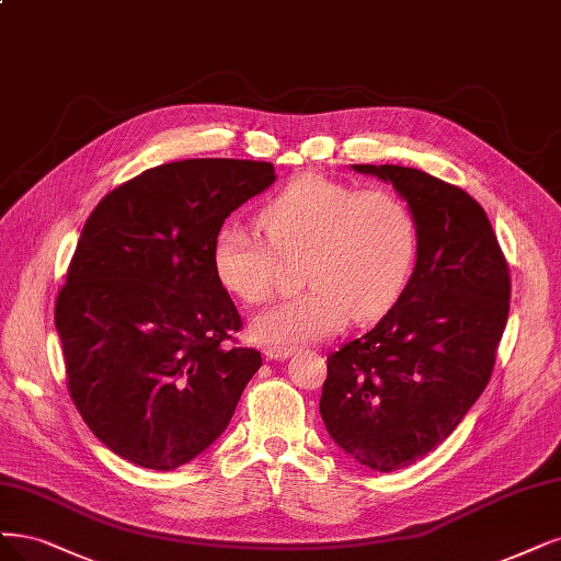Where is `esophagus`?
Returning <instances> with one entry per match:
<instances>
[{"mask_svg":"<svg viewBox=\"0 0 561 561\" xmlns=\"http://www.w3.org/2000/svg\"><path fill=\"white\" fill-rule=\"evenodd\" d=\"M289 355H295V347H266L264 351L266 359H287Z\"/></svg>","mask_w":561,"mask_h":561,"instance_id":"esophagus-1","label":"esophagus"}]
</instances>
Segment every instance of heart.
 <instances>
[{"label": "heart", "mask_w": 561, "mask_h": 561, "mask_svg": "<svg viewBox=\"0 0 561 561\" xmlns=\"http://www.w3.org/2000/svg\"><path fill=\"white\" fill-rule=\"evenodd\" d=\"M260 231L222 225L210 248L218 283L257 306L274 295L280 259L299 260L301 295L276 304L253 322L260 343L293 347L382 318L403 295L417 262L413 208L385 187L359 190L320 173L287 183L260 214Z\"/></svg>", "instance_id": "b5f03b06"}]
</instances>
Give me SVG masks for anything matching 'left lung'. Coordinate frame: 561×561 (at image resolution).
<instances>
[{"instance_id": "obj_1", "label": "left lung", "mask_w": 561, "mask_h": 561, "mask_svg": "<svg viewBox=\"0 0 561 561\" xmlns=\"http://www.w3.org/2000/svg\"><path fill=\"white\" fill-rule=\"evenodd\" d=\"M413 208L420 248L399 301L327 357L320 415L359 465L411 467L446 440L490 382L511 276L490 218L465 190L420 169L353 164Z\"/></svg>"}]
</instances>
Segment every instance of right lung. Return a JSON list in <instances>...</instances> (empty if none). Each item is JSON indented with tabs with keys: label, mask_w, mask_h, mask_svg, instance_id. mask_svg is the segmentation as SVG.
<instances>
[{
	"label": "right lung",
	"mask_w": 561,
	"mask_h": 561,
	"mask_svg": "<svg viewBox=\"0 0 561 561\" xmlns=\"http://www.w3.org/2000/svg\"><path fill=\"white\" fill-rule=\"evenodd\" d=\"M274 181L268 162H169L111 190L85 220L55 327L73 405L131 465L171 471L202 455L262 366L253 347L225 345L243 322L210 248Z\"/></svg>",
	"instance_id": "add662e5"
}]
</instances>
